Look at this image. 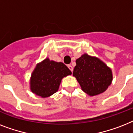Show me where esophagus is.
I'll use <instances>...</instances> for the list:
<instances>
[{
	"label": "esophagus",
	"instance_id": "34e87169",
	"mask_svg": "<svg viewBox=\"0 0 133 133\" xmlns=\"http://www.w3.org/2000/svg\"><path fill=\"white\" fill-rule=\"evenodd\" d=\"M68 68L71 70V72H72V71H73V67H72L71 65H68Z\"/></svg>",
	"mask_w": 133,
	"mask_h": 133
}]
</instances>
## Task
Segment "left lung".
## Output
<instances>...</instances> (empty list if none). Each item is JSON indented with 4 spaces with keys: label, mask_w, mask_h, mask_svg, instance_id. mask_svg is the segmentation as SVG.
Instances as JSON below:
<instances>
[{
    "label": "left lung",
    "mask_w": 133,
    "mask_h": 133,
    "mask_svg": "<svg viewBox=\"0 0 133 133\" xmlns=\"http://www.w3.org/2000/svg\"><path fill=\"white\" fill-rule=\"evenodd\" d=\"M76 63L73 76L82 90L89 96L102 94L111 84V69L98 57L85 53L76 59Z\"/></svg>",
    "instance_id": "left-lung-1"
}]
</instances>
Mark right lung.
I'll return each mask as SVG.
<instances>
[{
    "mask_svg": "<svg viewBox=\"0 0 133 133\" xmlns=\"http://www.w3.org/2000/svg\"><path fill=\"white\" fill-rule=\"evenodd\" d=\"M72 72L62 62L48 58L36 65L30 78V89L35 95L48 98L58 91L62 78Z\"/></svg>",
    "mask_w": 133,
    "mask_h": 133,
    "instance_id": "right-lung-1",
    "label": "right lung"
}]
</instances>
